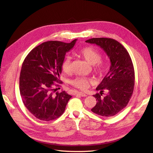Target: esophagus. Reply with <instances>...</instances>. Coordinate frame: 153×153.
I'll use <instances>...</instances> for the list:
<instances>
[{"label":"esophagus","instance_id":"1","mask_svg":"<svg viewBox=\"0 0 153 153\" xmlns=\"http://www.w3.org/2000/svg\"><path fill=\"white\" fill-rule=\"evenodd\" d=\"M77 94L80 95L82 97H85L87 96V94L85 93H84V92H77Z\"/></svg>","mask_w":153,"mask_h":153}]
</instances>
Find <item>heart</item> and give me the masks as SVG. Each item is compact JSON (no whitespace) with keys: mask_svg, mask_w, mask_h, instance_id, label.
Masks as SVG:
<instances>
[{"mask_svg":"<svg viewBox=\"0 0 153 153\" xmlns=\"http://www.w3.org/2000/svg\"><path fill=\"white\" fill-rule=\"evenodd\" d=\"M79 54L89 64L94 65V69L96 73L103 74L106 69L105 63L101 62V54L99 51L92 47H86L79 51ZM61 68L64 73L69 74L71 72V57L66 56L63 59ZM92 82L90 78L85 76H76L72 80L70 84L76 88L85 90L89 87Z\"/></svg>","mask_w":153,"mask_h":153,"instance_id":"1","label":"heart"}]
</instances>
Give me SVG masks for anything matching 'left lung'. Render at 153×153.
I'll use <instances>...</instances> for the list:
<instances>
[{
	"label": "left lung",
	"mask_w": 153,
	"mask_h": 153,
	"mask_svg": "<svg viewBox=\"0 0 153 153\" xmlns=\"http://www.w3.org/2000/svg\"><path fill=\"white\" fill-rule=\"evenodd\" d=\"M85 42L100 46L111 62L109 71L96 88V91L100 92L94 95L97 103L91 111L101 116H114L126 107L131 98L135 85L131 59L126 49L114 39L97 38ZM104 90L108 94L102 97Z\"/></svg>",
	"instance_id": "1"
}]
</instances>
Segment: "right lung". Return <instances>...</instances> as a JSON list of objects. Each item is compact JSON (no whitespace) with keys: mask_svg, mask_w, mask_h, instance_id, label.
<instances>
[{"mask_svg":"<svg viewBox=\"0 0 153 153\" xmlns=\"http://www.w3.org/2000/svg\"><path fill=\"white\" fill-rule=\"evenodd\" d=\"M76 39L66 43L49 41L32 49L24 59L20 75V92L23 103L35 117L50 121L64 113L71 98L64 91L53 93L59 80L61 64Z\"/></svg>","mask_w":153,"mask_h":153,"instance_id":"obj_1","label":"right lung"}]
</instances>
